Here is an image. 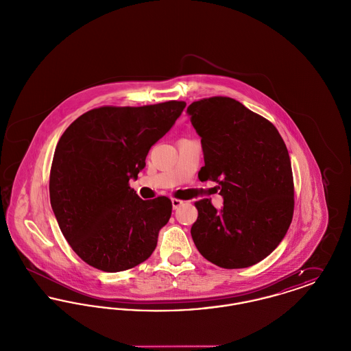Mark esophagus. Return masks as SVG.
<instances>
[{
    "label": "esophagus",
    "mask_w": 351,
    "mask_h": 351,
    "mask_svg": "<svg viewBox=\"0 0 351 351\" xmlns=\"http://www.w3.org/2000/svg\"><path fill=\"white\" fill-rule=\"evenodd\" d=\"M172 208L173 209H178L179 206H182L183 205L184 201L179 200V199H172Z\"/></svg>",
    "instance_id": "1"
}]
</instances>
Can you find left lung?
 Masks as SVG:
<instances>
[{"instance_id":"1","label":"left lung","mask_w":351,"mask_h":351,"mask_svg":"<svg viewBox=\"0 0 351 351\" xmlns=\"http://www.w3.org/2000/svg\"><path fill=\"white\" fill-rule=\"evenodd\" d=\"M186 113L201 136V182H217L221 212L196 201L191 228L201 255L218 267L245 268L278 247L293 217L295 186L288 150L278 129L230 97L192 102Z\"/></svg>"}]
</instances>
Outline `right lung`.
Returning <instances> with one entry per match:
<instances>
[{"label":"right lung","instance_id":"1","mask_svg":"<svg viewBox=\"0 0 351 351\" xmlns=\"http://www.w3.org/2000/svg\"><path fill=\"white\" fill-rule=\"evenodd\" d=\"M184 101L100 106L60 136L50 171V200L59 228L84 262L105 272L150 258L171 217L166 196L142 200L130 186L146 156L182 114Z\"/></svg>","mask_w":351,"mask_h":351}]
</instances>
